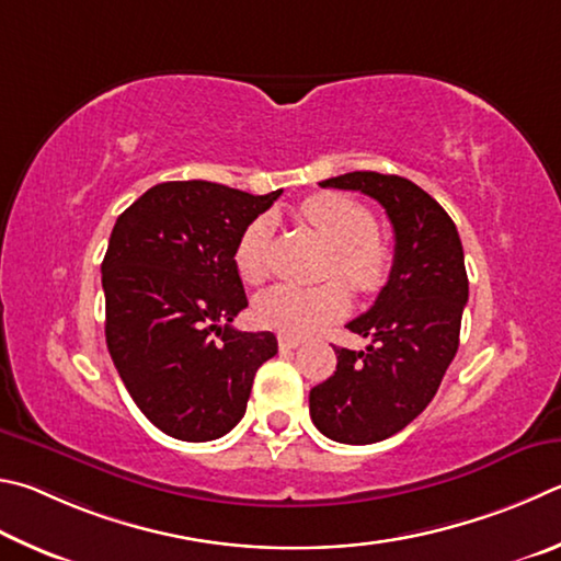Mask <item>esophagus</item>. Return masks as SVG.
<instances>
[{
    "label": "esophagus",
    "mask_w": 561,
    "mask_h": 561,
    "mask_svg": "<svg viewBox=\"0 0 561 561\" xmlns=\"http://www.w3.org/2000/svg\"><path fill=\"white\" fill-rule=\"evenodd\" d=\"M278 345L280 350H296L300 345V337H293V335H278Z\"/></svg>",
    "instance_id": "1"
}]
</instances>
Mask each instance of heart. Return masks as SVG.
Wrapping results in <instances>:
<instances>
[{
    "label": "heart",
    "instance_id": "heart-1",
    "mask_svg": "<svg viewBox=\"0 0 561 561\" xmlns=\"http://www.w3.org/2000/svg\"><path fill=\"white\" fill-rule=\"evenodd\" d=\"M300 214L332 249L328 275H340L357 293H375L385 286L391 268V251L377 236L375 216L365 206L340 194H318L300 204ZM268 219H253L236 241V271L251 286L268 275ZM345 308L347 288L337 278L316 288L283 283L261 293L255 300V318L261 325L283 335L302 337L340 318Z\"/></svg>",
    "mask_w": 561,
    "mask_h": 561
}]
</instances>
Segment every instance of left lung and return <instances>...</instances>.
Instances as JSON below:
<instances>
[{
    "label": "left lung",
    "mask_w": 561,
    "mask_h": 561,
    "mask_svg": "<svg viewBox=\"0 0 561 561\" xmlns=\"http://www.w3.org/2000/svg\"><path fill=\"white\" fill-rule=\"evenodd\" d=\"M377 199L394 229L387 286L347 330L367 350L337 347V369L310 389V419L337 444L367 446L399 434L436 397L458 352L468 275L458 229L434 196L397 174L347 172L320 182Z\"/></svg>",
    "instance_id": "1"
}]
</instances>
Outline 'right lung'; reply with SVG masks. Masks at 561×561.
<instances>
[{"label": "right lung", "mask_w": 561, "mask_h": 561, "mask_svg": "<svg viewBox=\"0 0 561 561\" xmlns=\"http://www.w3.org/2000/svg\"><path fill=\"white\" fill-rule=\"evenodd\" d=\"M278 192L162 182L117 216L103 259L105 342L137 409L180 440L239 424L253 377L278 352L273 332H239L249 306L233 249Z\"/></svg>", "instance_id": "right-lung-1"}]
</instances>
